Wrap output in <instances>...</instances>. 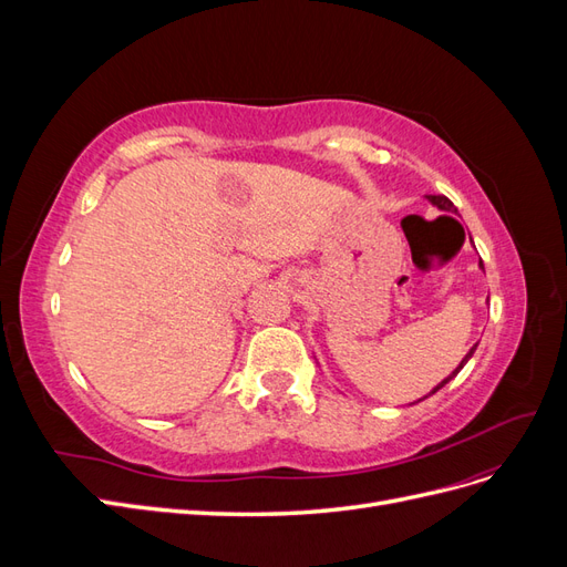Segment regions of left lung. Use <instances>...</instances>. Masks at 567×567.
Returning a JSON list of instances; mask_svg holds the SVG:
<instances>
[{
  "label": "left lung",
  "mask_w": 567,
  "mask_h": 567,
  "mask_svg": "<svg viewBox=\"0 0 567 567\" xmlns=\"http://www.w3.org/2000/svg\"><path fill=\"white\" fill-rule=\"evenodd\" d=\"M425 198H427V203H431V205H435V208H437V210H444V213H456V208H454V203H452V200H450L447 196H425ZM480 269H483V271H485V267H483V260H480ZM475 348H477V342H475V346H473V348L468 350V354L461 359V364H458V367H456V369H454V371H452V373L447 375V379H444V381H440V383H437V385H435V388H433L431 392H427V394H425V398H431V394H435V392H437L440 388H444V385H447V383H450L452 379H456V373H458V371H461L463 367H466V364H468V359H471V357L475 354ZM425 398H421V400H425ZM421 400H416V402H421ZM416 402H411V404H416Z\"/></svg>",
  "instance_id": "left-lung-1"
}]
</instances>
